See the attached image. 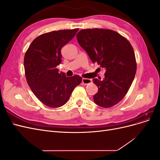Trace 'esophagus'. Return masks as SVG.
Segmentation results:
<instances>
[{"instance_id":"34e87169","label":"esophagus","mask_w":160,"mask_h":160,"mask_svg":"<svg viewBox=\"0 0 160 160\" xmlns=\"http://www.w3.org/2000/svg\"><path fill=\"white\" fill-rule=\"evenodd\" d=\"M91 82H92V81L90 79L83 78V79H82V83H83V84H84V85H89L91 83Z\"/></svg>"}]
</instances>
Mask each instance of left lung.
Here are the masks:
<instances>
[{
    "label": "left lung",
    "instance_id": "8db88e82",
    "mask_svg": "<svg viewBox=\"0 0 160 160\" xmlns=\"http://www.w3.org/2000/svg\"><path fill=\"white\" fill-rule=\"evenodd\" d=\"M77 39L91 61L106 69L103 81L93 79L98 88L94 102L105 108L118 104L127 94L136 72L132 45L119 33L108 28L82 29Z\"/></svg>",
    "mask_w": 160,
    "mask_h": 160
}]
</instances>
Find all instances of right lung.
Returning <instances> with one entry per match:
<instances>
[{"label":"right lung","mask_w":160,"mask_h":160,"mask_svg":"<svg viewBox=\"0 0 160 160\" xmlns=\"http://www.w3.org/2000/svg\"><path fill=\"white\" fill-rule=\"evenodd\" d=\"M79 28L42 34L32 41L24 58L28 86L41 103L49 108L65 105L72 91L82 82L79 75L70 77L59 72L61 49L75 35Z\"/></svg>","instance_id":"right-lung-1"}]
</instances>
